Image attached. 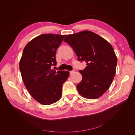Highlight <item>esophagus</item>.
I'll use <instances>...</instances> for the list:
<instances>
[{"instance_id": "obj_1", "label": "esophagus", "mask_w": 135, "mask_h": 135, "mask_svg": "<svg viewBox=\"0 0 135 135\" xmlns=\"http://www.w3.org/2000/svg\"><path fill=\"white\" fill-rule=\"evenodd\" d=\"M69 72H70V74H73V73L74 72V70H73V71H69Z\"/></svg>"}]
</instances>
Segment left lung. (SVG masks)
Instances as JSON below:
<instances>
[{
  "label": "left lung",
  "instance_id": "left-lung-1",
  "mask_svg": "<svg viewBox=\"0 0 135 135\" xmlns=\"http://www.w3.org/2000/svg\"><path fill=\"white\" fill-rule=\"evenodd\" d=\"M73 48L79 61L87 66L79 72L82 79L76 85L80 95L88 99L101 96L111 85L116 73L117 56L107 40L90 31L68 35L64 39Z\"/></svg>",
  "mask_w": 135,
  "mask_h": 135
}]
</instances>
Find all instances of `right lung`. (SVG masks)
Instances as JSON below:
<instances>
[{"instance_id": "obj_1", "label": "right lung", "mask_w": 135, "mask_h": 135, "mask_svg": "<svg viewBox=\"0 0 135 135\" xmlns=\"http://www.w3.org/2000/svg\"><path fill=\"white\" fill-rule=\"evenodd\" d=\"M65 35L44 34L28 42L23 50L19 67L30 95L39 103L48 105L59 101L68 71L51 69L56 65V52Z\"/></svg>"}]
</instances>
